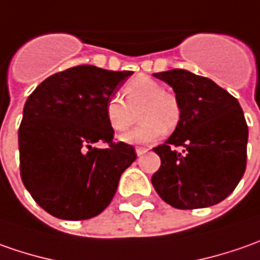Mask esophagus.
<instances>
[{"label": "esophagus", "instance_id": "obj_1", "mask_svg": "<svg viewBox=\"0 0 260 260\" xmlns=\"http://www.w3.org/2000/svg\"><path fill=\"white\" fill-rule=\"evenodd\" d=\"M147 151H148L147 148H142V147H138L137 149H135V152H137V155H138V157H142Z\"/></svg>", "mask_w": 260, "mask_h": 260}]
</instances>
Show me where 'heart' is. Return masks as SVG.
Listing matches in <instances>:
<instances>
[{"instance_id": "b5f03b06", "label": "heart", "mask_w": 260, "mask_h": 260, "mask_svg": "<svg viewBox=\"0 0 260 260\" xmlns=\"http://www.w3.org/2000/svg\"><path fill=\"white\" fill-rule=\"evenodd\" d=\"M119 96L111 98L105 113L109 125L116 132H125L137 119L141 108V125L122 137L126 144H148L157 141L167 129H173L180 122L181 108L177 96L164 90L161 83L151 77L139 75L128 80Z\"/></svg>"}]
</instances>
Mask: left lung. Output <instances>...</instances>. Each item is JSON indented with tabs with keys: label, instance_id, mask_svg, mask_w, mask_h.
Segmentation results:
<instances>
[{
	"label": "left lung",
	"instance_id": "1",
	"mask_svg": "<svg viewBox=\"0 0 260 260\" xmlns=\"http://www.w3.org/2000/svg\"><path fill=\"white\" fill-rule=\"evenodd\" d=\"M173 87L181 116L174 132L154 148L161 167L151 181L158 196L181 210L224 200L246 170V119L236 98L211 79L188 70L154 73ZM175 146H183L178 153Z\"/></svg>",
	"mask_w": 260,
	"mask_h": 260
}]
</instances>
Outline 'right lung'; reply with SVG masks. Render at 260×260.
Masks as SVG:
<instances>
[{
    "instance_id": "add662e5",
    "label": "right lung",
    "mask_w": 260,
    "mask_h": 260,
    "mask_svg": "<svg viewBox=\"0 0 260 260\" xmlns=\"http://www.w3.org/2000/svg\"><path fill=\"white\" fill-rule=\"evenodd\" d=\"M132 73L76 66L47 77L28 96L18 129L20 173L51 216L92 219L112 202L137 154L132 145L113 142L105 106Z\"/></svg>"
}]
</instances>
